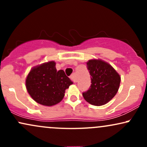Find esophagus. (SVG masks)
<instances>
[{"label": "esophagus", "instance_id": "34e87169", "mask_svg": "<svg viewBox=\"0 0 147 147\" xmlns=\"http://www.w3.org/2000/svg\"><path fill=\"white\" fill-rule=\"evenodd\" d=\"M70 79H72V81H73L75 83H76V82H77V77H76V74L74 72V73H72L71 76H70Z\"/></svg>", "mask_w": 147, "mask_h": 147}]
</instances>
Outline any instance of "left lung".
<instances>
[{"label":"left lung","mask_w":147,"mask_h":147,"mask_svg":"<svg viewBox=\"0 0 147 147\" xmlns=\"http://www.w3.org/2000/svg\"><path fill=\"white\" fill-rule=\"evenodd\" d=\"M86 63L92 84L90 88L83 92L84 98L92 105H104L110 102L117 92L120 75L110 64L102 59H93Z\"/></svg>","instance_id":"1"}]
</instances>
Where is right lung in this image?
I'll list each match as a JSON object with an SVG mask.
<instances>
[{"instance_id": "right-lung-1", "label": "right lung", "mask_w": 147, "mask_h": 147, "mask_svg": "<svg viewBox=\"0 0 147 147\" xmlns=\"http://www.w3.org/2000/svg\"><path fill=\"white\" fill-rule=\"evenodd\" d=\"M54 61L33 67L25 80L29 95L35 102L46 106L59 104L65 95V91L73 82L63 70L57 71Z\"/></svg>"}]
</instances>
